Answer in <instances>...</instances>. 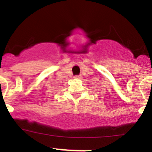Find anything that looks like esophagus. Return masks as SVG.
Masks as SVG:
<instances>
[{
	"label": "esophagus",
	"mask_w": 152,
	"mask_h": 152,
	"mask_svg": "<svg viewBox=\"0 0 152 152\" xmlns=\"http://www.w3.org/2000/svg\"><path fill=\"white\" fill-rule=\"evenodd\" d=\"M74 78H75V79H80V75H77V76H75V77H74Z\"/></svg>",
	"instance_id": "obj_1"
}]
</instances>
